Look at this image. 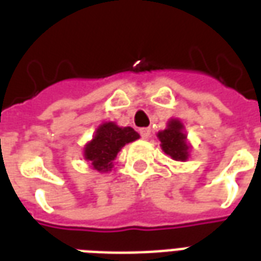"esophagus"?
Listing matches in <instances>:
<instances>
[{
	"label": "esophagus",
	"instance_id": "obj_1",
	"mask_svg": "<svg viewBox=\"0 0 261 261\" xmlns=\"http://www.w3.org/2000/svg\"><path fill=\"white\" fill-rule=\"evenodd\" d=\"M140 134H141V137L144 140H148V138L151 137V128H149V127L141 128V130H140Z\"/></svg>",
	"mask_w": 261,
	"mask_h": 261
}]
</instances>
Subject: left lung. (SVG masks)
Segmentation results:
<instances>
[{"label":"left lung","instance_id":"obj_1","mask_svg":"<svg viewBox=\"0 0 261 261\" xmlns=\"http://www.w3.org/2000/svg\"><path fill=\"white\" fill-rule=\"evenodd\" d=\"M185 125L181 124L180 120L172 119L168 123V127L164 131H159L158 138L161 141V147L166 155L175 161L185 162L189 158L190 147L187 145L186 134H185Z\"/></svg>","mask_w":261,"mask_h":261}]
</instances>
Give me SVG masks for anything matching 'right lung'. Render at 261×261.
Masks as SVG:
<instances>
[{
	"instance_id": "obj_1",
	"label": "right lung",
	"mask_w": 261,
	"mask_h": 261,
	"mask_svg": "<svg viewBox=\"0 0 261 261\" xmlns=\"http://www.w3.org/2000/svg\"><path fill=\"white\" fill-rule=\"evenodd\" d=\"M140 134L131 127H119L116 123H103L97 127L95 136L84 148V156L93 169L99 172L112 170L113 161L120 149L128 142L136 141Z\"/></svg>"
}]
</instances>
